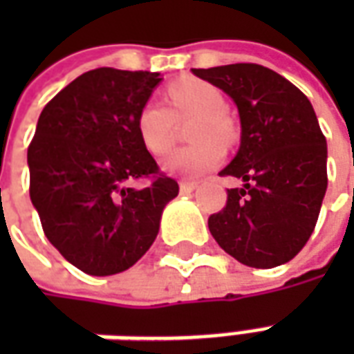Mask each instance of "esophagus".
<instances>
[{"instance_id":"obj_1","label":"esophagus","mask_w":354,"mask_h":354,"mask_svg":"<svg viewBox=\"0 0 354 354\" xmlns=\"http://www.w3.org/2000/svg\"><path fill=\"white\" fill-rule=\"evenodd\" d=\"M197 187V182H180V192L182 193H192Z\"/></svg>"}]
</instances>
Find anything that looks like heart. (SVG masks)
Instances as JSON below:
<instances>
[{
	"label": "heart",
	"mask_w": 354,
	"mask_h": 354,
	"mask_svg": "<svg viewBox=\"0 0 354 354\" xmlns=\"http://www.w3.org/2000/svg\"><path fill=\"white\" fill-rule=\"evenodd\" d=\"M170 108L149 100L136 117V131L149 153L165 155L176 138V121L195 117L189 138L192 146L180 147L165 159V169L178 176H201L216 169L225 157L224 144L235 136L225 115V98L212 83L185 77L169 87Z\"/></svg>",
	"instance_id": "b5f03b06"
}]
</instances>
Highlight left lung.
Listing matches in <instances>:
<instances>
[{"mask_svg": "<svg viewBox=\"0 0 354 354\" xmlns=\"http://www.w3.org/2000/svg\"><path fill=\"white\" fill-rule=\"evenodd\" d=\"M230 94L241 117V147L220 176L241 178L208 230L225 252L256 269L282 266L311 237L328 185L326 138L311 102L260 64L193 68Z\"/></svg>", "mask_w": 354, "mask_h": 354, "instance_id": "obj_1", "label": "left lung"}]
</instances>
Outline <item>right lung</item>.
Instances as JSON below:
<instances>
[{
	"instance_id": "1",
	"label": "right lung",
	"mask_w": 354,
	"mask_h": 354,
	"mask_svg": "<svg viewBox=\"0 0 354 354\" xmlns=\"http://www.w3.org/2000/svg\"><path fill=\"white\" fill-rule=\"evenodd\" d=\"M157 72L96 68L43 108L28 147L30 199L43 233L72 266L94 277L121 273L149 250L178 182L159 170L136 117ZM150 184L132 188L134 179Z\"/></svg>"
}]
</instances>
